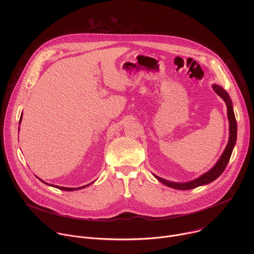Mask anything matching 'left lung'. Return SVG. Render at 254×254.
I'll use <instances>...</instances> for the list:
<instances>
[{
    "instance_id": "8db88e82",
    "label": "left lung",
    "mask_w": 254,
    "mask_h": 254,
    "mask_svg": "<svg viewBox=\"0 0 254 254\" xmlns=\"http://www.w3.org/2000/svg\"><path fill=\"white\" fill-rule=\"evenodd\" d=\"M213 88L217 94L224 99V101L226 102V106H227V115H228V120H229V140L227 143V147H226L224 153L222 154L221 158L219 159V161L216 163V165L209 172L202 175L198 179L191 181V182L174 183V182H170V181H167V180L162 179L155 175V177L160 181V182H162L163 184H165L168 187L178 189V190H190V189H194V188H197V187L205 185V184H209L212 182V181L216 180L223 173V171L225 170V168L230 160L233 148H234L235 142H236V136H237V124H236V120H235V116H234V112H233L232 101L230 99L229 94L222 87H220L218 85H213Z\"/></svg>"
}]
</instances>
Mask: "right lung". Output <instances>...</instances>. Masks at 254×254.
<instances>
[{"instance_id":"1","label":"right lung","mask_w":254,"mask_h":254,"mask_svg":"<svg viewBox=\"0 0 254 254\" xmlns=\"http://www.w3.org/2000/svg\"><path fill=\"white\" fill-rule=\"evenodd\" d=\"M21 121H22V116H21V118H20V122H19V123H21ZM40 181H42V180H40ZM42 182L45 183L44 181H42ZM45 184H47V183H45ZM47 185H49V184H47ZM88 185H90V184H88ZM88 185H85V186H82V187H79V188H65V187H60V186H53V187H55V188H57V189H60V190H63V191H74V190H79V189L85 188V187L88 186ZM50 186H52V185H50Z\"/></svg>"}]
</instances>
